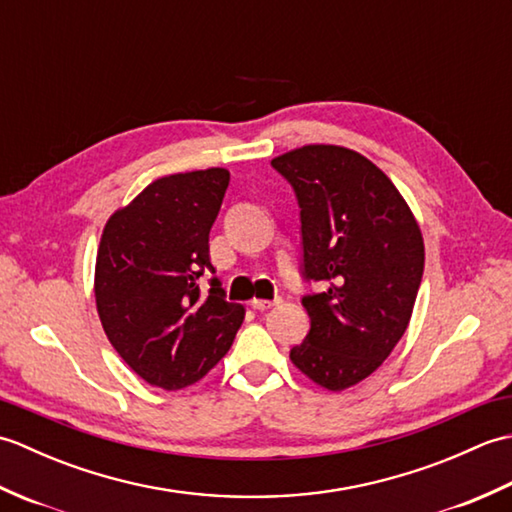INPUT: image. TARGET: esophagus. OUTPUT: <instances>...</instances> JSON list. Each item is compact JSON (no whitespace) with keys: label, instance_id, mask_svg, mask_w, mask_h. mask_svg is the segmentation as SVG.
<instances>
[{"label":"esophagus","instance_id":"esophagus-1","mask_svg":"<svg viewBox=\"0 0 512 512\" xmlns=\"http://www.w3.org/2000/svg\"><path fill=\"white\" fill-rule=\"evenodd\" d=\"M277 303H279V299H273V301L253 299V301H250V308H253V310H270L273 306H277Z\"/></svg>","mask_w":512,"mask_h":512}]
</instances>
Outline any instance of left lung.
<instances>
[{
	"mask_svg": "<svg viewBox=\"0 0 512 512\" xmlns=\"http://www.w3.org/2000/svg\"><path fill=\"white\" fill-rule=\"evenodd\" d=\"M270 165L301 209V277L325 286L301 299L310 332L290 358L341 391L376 372L407 330L424 270L420 228L394 182L352 149L308 145Z\"/></svg>",
	"mask_w": 512,
	"mask_h": 512,
	"instance_id": "obj_1",
	"label": "left lung"
}]
</instances>
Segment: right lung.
Listing matches in <instances>:
<instances>
[{
    "mask_svg": "<svg viewBox=\"0 0 512 512\" xmlns=\"http://www.w3.org/2000/svg\"><path fill=\"white\" fill-rule=\"evenodd\" d=\"M228 182L226 169L160 178L103 228L96 308L114 350L149 385L173 391L198 383L231 350L244 321L209 257ZM204 272L212 273L206 293Z\"/></svg>",
    "mask_w": 512,
    "mask_h": 512,
    "instance_id": "right-lung-1",
    "label": "right lung"
}]
</instances>
